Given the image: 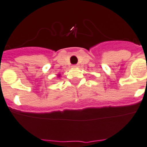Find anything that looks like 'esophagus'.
<instances>
[{
    "mask_svg": "<svg viewBox=\"0 0 147 147\" xmlns=\"http://www.w3.org/2000/svg\"><path fill=\"white\" fill-rule=\"evenodd\" d=\"M72 67H78V65H77V64H74V65H72Z\"/></svg>",
    "mask_w": 147,
    "mask_h": 147,
    "instance_id": "1",
    "label": "esophagus"
}]
</instances>
